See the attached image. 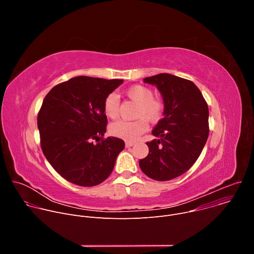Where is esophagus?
Instances as JSON below:
<instances>
[{
	"label": "esophagus",
	"mask_w": 254,
	"mask_h": 254,
	"mask_svg": "<svg viewBox=\"0 0 254 254\" xmlns=\"http://www.w3.org/2000/svg\"><path fill=\"white\" fill-rule=\"evenodd\" d=\"M132 146H134V142H132V141H126V147L127 148H131Z\"/></svg>",
	"instance_id": "1"
}]
</instances>
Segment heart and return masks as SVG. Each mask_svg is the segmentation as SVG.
Returning a JSON list of instances; mask_svg holds the SVG:
<instances>
[{
  "label": "heart",
  "mask_w": 254,
  "mask_h": 254,
  "mask_svg": "<svg viewBox=\"0 0 254 254\" xmlns=\"http://www.w3.org/2000/svg\"><path fill=\"white\" fill-rule=\"evenodd\" d=\"M127 95L135 101L137 120H120L111 126V132L115 136L133 141L138 138L148 128V122L157 123L163 116L164 104L161 100L154 98V92L147 86L133 85L127 90ZM119 97L116 93L108 94L103 101L104 114L111 119H115L119 114Z\"/></svg>",
  "instance_id": "b5f03b06"
}]
</instances>
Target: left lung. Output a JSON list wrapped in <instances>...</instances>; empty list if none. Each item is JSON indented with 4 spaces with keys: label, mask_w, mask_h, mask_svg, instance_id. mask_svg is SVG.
Segmentation results:
<instances>
[{
    "label": "left lung",
    "mask_w": 254,
    "mask_h": 254,
    "mask_svg": "<svg viewBox=\"0 0 254 254\" xmlns=\"http://www.w3.org/2000/svg\"><path fill=\"white\" fill-rule=\"evenodd\" d=\"M155 85L164 101L163 119L147 142L149 155L139 168L156 181H169L187 172L199 158L209 134L208 105L190 80L169 73L143 79Z\"/></svg>",
    "instance_id": "8db88e82"
}]
</instances>
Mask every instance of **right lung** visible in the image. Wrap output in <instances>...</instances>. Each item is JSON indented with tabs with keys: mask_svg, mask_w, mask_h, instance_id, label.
Here are the masks:
<instances>
[{
	"mask_svg": "<svg viewBox=\"0 0 254 254\" xmlns=\"http://www.w3.org/2000/svg\"><path fill=\"white\" fill-rule=\"evenodd\" d=\"M123 82L76 76L45 96L37 119L41 148L54 170L69 182L92 187L112 174L125 141L103 138L107 124L103 101Z\"/></svg>",
	"mask_w": 254,
	"mask_h": 254,
	"instance_id": "obj_1",
	"label": "right lung"
}]
</instances>
